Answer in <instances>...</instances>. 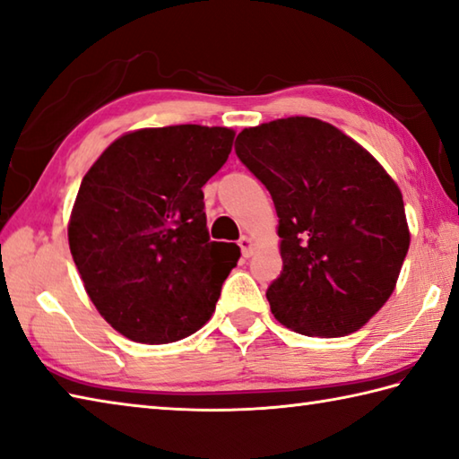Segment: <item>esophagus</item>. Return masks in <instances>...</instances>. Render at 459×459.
Returning a JSON list of instances; mask_svg holds the SVG:
<instances>
[{
	"label": "esophagus",
	"instance_id": "esophagus-1",
	"mask_svg": "<svg viewBox=\"0 0 459 459\" xmlns=\"http://www.w3.org/2000/svg\"><path fill=\"white\" fill-rule=\"evenodd\" d=\"M238 247H240V253H242V256H245V258H248L250 255H253V248H255L253 238L240 237V238H238Z\"/></svg>",
	"mask_w": 459,
	"mask_h": 459
}]
</instances>
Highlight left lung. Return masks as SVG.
Returning a JSON list of instances; mask_svg holds the SVG:
<instances>
[{
	"label": "left lung",
	"instance_id": "8db88e82",
	"mask_svg": "<svg viewBox=\"0 0 459 459\" xmlns=\"http://www.w3.org/2000/svg\"><path fill=\"white\" fill-rule=\"evenodd\" d=\"M235 151L278 214L282 271L266 290L276 320L307 336L362 328L390 299L410 247L398 185L312 117L245 129Z\"/></svg>",
	"mask_w": 459,
	"mask_h": 459
}]
</instances>
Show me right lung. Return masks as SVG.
Listing matches in <instances>:
<instances>
[{"label": "right lung", "instance_id": "right-lung-1", "mask_svg": "<svg viewBox=\"0 0 459 459\" xmlns=\"http://www.w3.org/2000/svg\"><path fill=\"white\" fill-rule=\"evenodd\" d=\"M232 139L227 127L141 129L111 143L81 181L71 255L99 314L133 342L199 330L237 266L238 247L209 238L203 201Z\"/></svg>", "mask_w": 459, "mask_h": 459}]
</instances>
